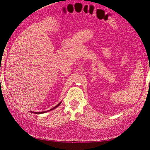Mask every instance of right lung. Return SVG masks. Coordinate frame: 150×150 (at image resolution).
<instances>
[{
  "mask_svg": "<svg viewBox=\"0 0 150 150\" xmlns=\"http://www.w3.org/2000/svg\"><path fill=\"white\" fill-rule=\"evenodd\" d=\"M61 103H62V102L59 103L58 105H57L56 106V107H54V108H52V109H50L49 110H46V111H43V112H32V111H31V112H33V113H35V114H41V113H44V112H47V111H50V110H54V109H56V108H57V107H58V106H59V105L61 104Z\"/></svg>",
  "mask_w": 150,
  "mask_h": 150,
  "instance_id": "obj_1",
  "label": "right lung"
}]
</instances>
